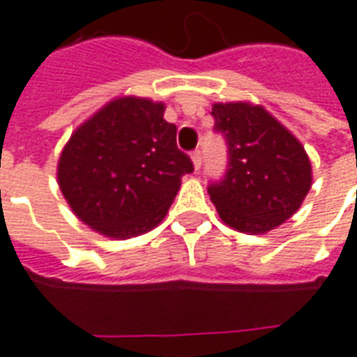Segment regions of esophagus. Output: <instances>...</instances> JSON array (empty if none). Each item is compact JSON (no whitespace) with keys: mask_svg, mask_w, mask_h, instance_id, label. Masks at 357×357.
<instances>
[{"mask_svg":"<svg viewBox=\"0 0 357 357\" xmlns=\"http://www.w3.org/2000/svg\"><path fill=\"white\" fill-rule=\"evenodd\" d=\"M191 160H193L195 170H199V168H201V164H202L201 151H193V153H191Z\"/></svg>","mask_w":357,"mask_h":357,"instance_id":"1","label":"esophagus"}]
</instances>
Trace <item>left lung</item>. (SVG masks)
<instances>
[{"label": "left lung", "instance_id": "8db88e82", "mask_svg": "<svg viewBox=\"0 0 357 357\" xmlns=\"http://www.w3.org/2000/svg\"><path fill=\"white\" fill-rule=\"evenodd\" d=\"M214 130L227 143V172L210 183L218 214L241 233H268L300 208L312 187L306 151L260 105L214 102Z\"/></svg>", "mask_w": 357, "mask_h": 357}]
</instances>
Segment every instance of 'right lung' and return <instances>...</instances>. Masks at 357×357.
Instances as JSON below:
<instances>
[{
    "label": "right lung",
    "mask_w": 357,
    "mask_h": 357,
    "mask_svg": "<svg viewBox=\"0 0 357 357\" xmlns=\"http://www.w3.org/2000/svg\"><path fill=\"white\" fill-rule=\"evenodd\" d=\"M164 102L118 97L86 120L63 149L59 187L76 216L110 239H130L160 224L193 172L176 145Z\"/></svg>",
    "instance_id": "right-lung-1"
}]
</instances>
